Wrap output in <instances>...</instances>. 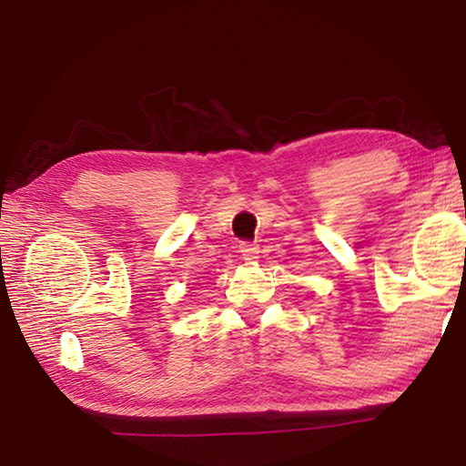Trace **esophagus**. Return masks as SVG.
<instances>
[{
	"label": "esophagus",
	"mask_w": 466,
	"mask_h": 466,
	"mask_svg": "<svg viewBox=\"0 0 466 466\" xmlns=\"http://www.w3.org/2000/svg\"><path fill=\"white\" fill-rule=\"evenodd\" d=\"M238 248L244 261H255V258H258V247L255 242H240Z\"/></svg>",
	"instance_id": "esophagus-1"
}]
</instances>
